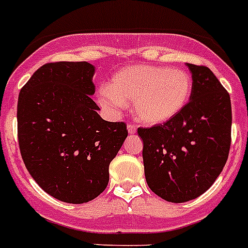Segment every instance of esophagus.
Returning <instances> with one entry per match:
<instances>
[{
    "label": "esophagus",
    "mask_w": 248,
    "mask_h": 248,
    "mask_svg": "<svg viewBox=\"0 0 248 248\" xmlns=\"http://www.w3.org/2000/svg\"><path fill=\"white\" fill-rule=\"evenodd\" d=\"M127 131H128L130 135H135V133H136V126L132 124H127Z\"/></svg>",
    "instance_id": "1"
}]
</instances>
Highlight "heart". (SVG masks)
Listing matches in <instances>:
<instances>
[{
	"mask_svg": "<svg viewBox=\"0 0 248 248\" xmlns=\"http://www.w3.org/2000/svg\"><path fill=\"white\" fill-rule=\"evenodd\" d=\"M192 86L189 73L182 68L130 64L113 73L98 101L109 111L132 101L135 117L142 124L155 126L170 122L186 108Z\"/></svg>",
	"mask_w": 248,
	"mask_h": 248,
	"instance_id": "1",
	"label": "heart"
}]
</instances>
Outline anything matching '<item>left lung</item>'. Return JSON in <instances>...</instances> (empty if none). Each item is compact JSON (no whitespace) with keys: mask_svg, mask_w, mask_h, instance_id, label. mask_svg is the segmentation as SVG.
Returning <instances> with one entry per match:
<instances>
[{"mask_svg":"<svg viewBox=\"0 0 248 248\" xmlns=\"http://www.w3.org/2000/svg\"><path fill=\"white\" fill-rule=\"evenodd\" d=\"M186 66L193 83L186 108L170 122L137 130L148 187L173 203L206 192L222 172L231 146L230 94L208 67Z\"/></svg>","mask_w":248,"mask_h":248,"instance_id":"left-lung-1","label":"left lung"}]
</instances>
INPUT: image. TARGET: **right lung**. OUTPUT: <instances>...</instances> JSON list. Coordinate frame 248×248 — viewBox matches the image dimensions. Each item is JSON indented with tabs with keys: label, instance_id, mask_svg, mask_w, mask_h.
I'll list each match as a JSON object with an SVG mask.
<instances>
[{
	"label": "right lung",
	"instance_id": "right-lung-1",
	"mask_svg": "<svg viewBox=\"0 0 248 248\" xmlns=\"http://www.w3.org/2000/svg\"><path fill=\"white\" fill-rule=\"evenodd\" d=\"M93 75L85 61L46 63L18 96L26 169L45 192L67 203H85L105 191L109 163L128 135L124 122L105 121L97 113Z\"/></svg>",
	"mask_w": 248,
	"mask_h": 248
}]
</instances>
